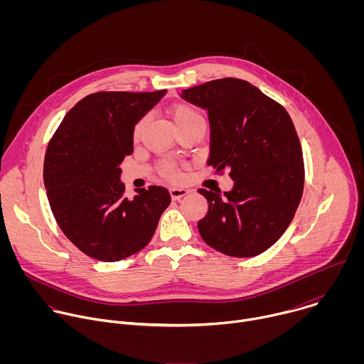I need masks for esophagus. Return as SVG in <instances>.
<instances>
[{"label":"esophagus","mask_w":364,"mask_h":364,"mask_svg":"<svg viewBox=\"0 0 364 364\" xmlns=\"http://www.w3.org/2000/svg\"><path fill=\"white\" fill-rule=\"evenodd\" d=\"M187 193H188V190L184 188V187H171V188H170V194H171V198H173V200H180V198L184 197Z\"/></svg>","instance_id":"34e87169"}]
</instances>
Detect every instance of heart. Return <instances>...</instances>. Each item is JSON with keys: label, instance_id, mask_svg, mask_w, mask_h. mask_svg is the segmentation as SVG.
Returning <instances> with one entry per match:
<instances>
[{"label": "heart", "instance_id": "heart-1", "mask_svg": "<svg viewBox=\"0 0 364 364\" xmlns=\"http://www.w3.org/2000/svg\"><path fill=\"white\" fill-rule=\"evenodd\" d=\"M170 115L174 121L177 131L191 128V127H204L205 128V121H204V117L201 115V112L198 109H196L194 107L187 105V103H177V105L171 107ZM144 127H145V118H141L135 122V125L132 128V138L135 141L139 139V136L144 131ZM159 171L163 177H166L168 180H177L180 177L177 167L170 161L161 163L159 167Z\"/></svg>", "mask_w": 364, "mask_h": 364}]
</instances>
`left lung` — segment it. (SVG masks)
<instances>
[{
	"label": "left lung",
	"instance_id": "1",
	"mask_svg": "<svg viewBox=\"0 0 364 364\" xmlns=\"http://www.w3.org/2000/svg\"><path fill=\"white\" fill-rule=\"evenodd\" d=\"M181 96L210 121L207 166L229 170L230 191L198 188L209 212L197 223L213 249L250 257L269 249L294 219L304 190V159L291 117L246 80L223 77L186 89Z\"/></svg>",
	"mask_w": 364,
	"mask_h": 364
}]
</instances>
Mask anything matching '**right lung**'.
<instances>
[{
    "label": "right lung",
    "mask_w": 364,
    "mask_h": 364,
    "mask_svg": "<svg viewBox=\"0 0 364 364\" xmlns=\"http://www.w3.org/2000/svg\"><path fill=\"white\" fill-rule=\"evenodd\" d=\"M166 90L96 92L66 114L51 136L43 178L51 212L85 255L117 262L148 245L171 203L167 188L149 186L125 197L119 180L134 151L132 128Z\"/></svg>",
    "instance_id": "1"
}]
</instances>
